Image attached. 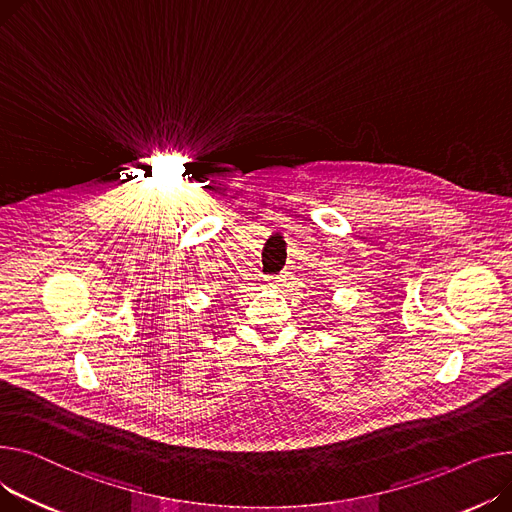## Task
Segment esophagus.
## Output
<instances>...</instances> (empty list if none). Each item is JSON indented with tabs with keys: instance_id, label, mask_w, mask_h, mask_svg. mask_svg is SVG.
<instances>
[{
	"instance_id": "obj_1",
	"label": "esophagus",
	"mask_w": 512,
	"mask_h": 512,
	"mask_svg": "<svg viewBox=\"0 0 512 512\" xmlns=\"http://www.w3.org/2000/svg\"><path fill=\"white\" fill-rule=\"evenodd\" d=\"M265 282L271 286H280V282H284L280 276H265Z\"/></svg>"
}]
</instances>
